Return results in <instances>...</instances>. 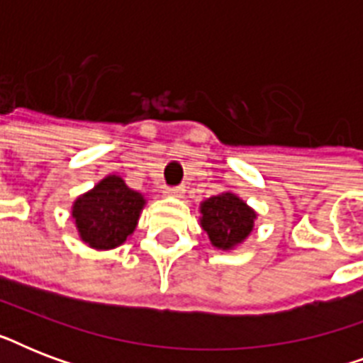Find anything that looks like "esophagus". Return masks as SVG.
Returning a JSON list of instances; mask_svg holds the SVG:
<instances>
[{"label":"esophagus","instance_id":"obj_1","mask_svg":"<svg viewBox=\"0 0 363 363\" xmlns=\"http://www.w3.org/2000/svg\"><path fill=\"white\" fill-rule=\"evenodd\" d=\"M184 188L179 186V188H165V196H169V198H184Z\"/></svg>","mask_w":363,"mask_h":363}]
</instances>
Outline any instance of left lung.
<instances>
[{"label": "left lung", "mask_w": 363, "mask_h": 363, "mask_svg": "<svg viewBox=\"0 0 363 363\" xmlns=\"http://www.w3.org/2000/svg\"><path fill=\"white\" fill-rule=\"evenodd\" d=\"M256 218L258 213L233 192L211 196L199 203V226L209 235L211 245L224 252L247 241Z\"/></svg>", "instance_id": "1"}]
</instances>
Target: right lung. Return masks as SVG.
<instances>
[{
	"mask_svg": "<svg viewBox=\"0 0 363 363\" xmlns=\"http://www.w3.org/2000/svg\"><path fill=\"white\" fill-rule=\"evenodd\" d=\"M147 199L118 175H107L71 205L77 235L96 250H111L133 235Z\"/></svg>",
	"mask_w": 363,
	"mask_h": 363,
	"instance_id": "add662e5",
	"label": "right lung"
}]
</instances>
